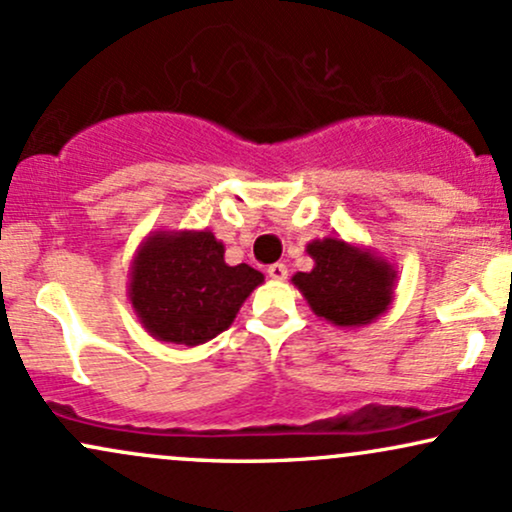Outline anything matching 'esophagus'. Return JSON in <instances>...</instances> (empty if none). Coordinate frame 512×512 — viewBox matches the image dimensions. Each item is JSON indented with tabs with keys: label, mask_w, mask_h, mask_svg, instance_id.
Segmentation results:
<instances>
[{
	"label": "esophagus",
	"mask_w": 512,
	"mask_h": 512,
	"mask_svg": "<svg viewBox=\"0 0 512 512\" xmlns=\"http://www.w3.org/2000/svg\"><path fill=\"white\" fill-rule=\"evenodd\" d=\"M267 274H269V279H274V281H284L286 276H289V269H286V264L276 262V264H269Z\"/></svg>",
	"instance_id": "34e87169"
}]
</instances>
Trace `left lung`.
<instances>
[{
	"instance_id": "1",
	"label": "left lung",
	"mask_w": 512,
	"mask_h": 512,
	"mask_svg": "<svg viewBox=\"0 0 512 512\" xmlns=\"http://www.w3.org/2000/svg\"><path fill=\"white\" fill-rule=\"evenodd\" d=\"M315 267L291 276L310 310L342 330L366 327L395 301L397 269L390 260L342 238H315L305 245Z\"/></svg>"
}]
</instances>
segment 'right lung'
<instances>
[{"label":"right lung","mask_w":512,"mask_h":512,"mask_svg":"<svg viewBox=\"0 0 512 512\" xmlns=\"http://www.w3.org/2000/svg\"><path fill=\"white\" fill-rule=\"evenodd\" d=\"M221 240L204 231H151L129 264L127 296L158 342L197 346L233 325L264 281L250 264H226Z\"/></svg>","instance_id":"obj_1"}]
</instances>
